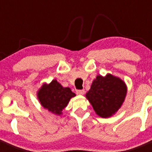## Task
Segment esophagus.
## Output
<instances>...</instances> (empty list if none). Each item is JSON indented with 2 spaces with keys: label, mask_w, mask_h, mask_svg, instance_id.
<instances>
[{
  "label": "esophagus",
  "mask_w": 152,
  "mask_h": 152,
  "mask_svg": "<svg viewBox=\"0 0 152 152\" xmlns=\"http://www.w3.org/2000/svg\"><path fill=\"white\" fill-rule=\"evenodd\" d=\"M84 92H85L84 90H77L76 91V94L78 95H83L84 94Z\"/></svg>",
  "instance_id": "1"
}]
</instances>
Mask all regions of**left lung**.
Listing matches in <instances>:
<instances>
[{"label": "left lung", "mask_w": 152, "mask_h": 152, "mask_svg": "<svg viewBox=\"0 0 152 152\" xmlns=\"http://www.w3.org/2000/svg\"><path fill=\"white\" fill-rule=\"evenodd\" d=\"M126 95V86L121 79L107 75L97 76L86 94L98 116L110 117L120 108Z\"/></svg>", "instance_id": "8db88e82"}]
</instances>
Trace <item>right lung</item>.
<instances>
[{"label": "right lung", "instance_id": "add662e5", "mask_svg": "<svg viewBox=\"0 0 152 152\" xmlns=\"http://www.w3.org/2000/svg\"><path fill=\"white\" fill-rule=\"evenodd\" d=\"M75 96L69 88H63L56 80L49 84H44L38 92V99L42 106L53 113L60 115L69 102Z\"/></svg>", "mask_w": 152, "mask_h": 152}]
</instances>
